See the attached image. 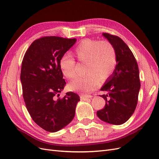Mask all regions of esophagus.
Returning <instances> with one entry per match:
<instances>
[{
    "label": "esophagus",
    "instance_id": "esophagus-1",
    "mask_svg": "<svg viewBox=\"0 0 159 159\" xmlns=\"http://www.w3.org/2000/svg\"><path fill=\"white\" fill-rule=\"evenodd\" d=\"M92 97V96H90V95H87V94H80V100H82V101H85V100H87L88 98H90Z\"/></svg>",
    "mask_w": 159,
    "mask_h": 159
}]
</instances>
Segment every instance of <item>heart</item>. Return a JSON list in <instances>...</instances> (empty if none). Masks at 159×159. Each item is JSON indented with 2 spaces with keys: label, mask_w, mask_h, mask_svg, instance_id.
I'll use <instances>...</instances> for the list:
<instances>
[{
  "label": "heart",
  "mask_w": 159,
  "mask_h": 159,
  "mask_svg": "<svg viewBox=\"0 0 159 159\" xmlns=\"http://www.w3.org/2000/svg\"><path fill=\"white\" fill-rule=\"evenodd\" d=\"M72 54L80 62H85L86 74L70 81L69 88L72 91L91 93L98 87L99 80H106L116 66L115 48L108 40L84 39L73 49ZM59 65L62 75L66 79H71L75 75L76 62L69 54L61 57Z\"/></svg>",
  "instance_id": "b5f03b06"
}]
</instances>
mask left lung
<instances>
[{"label":"left lung","instance_id":"1","mask_svg":"<svg viewBox=\"0 0 159 159\" xmlns=\"http://www.w3.org/2000/svg\"><path fill=\"white\" fill-rule=\"evenodd\" d=\"M102 36L115 48L117 62L114 72L101 89L107 93L100 95L106 104L97 115L104 122L119 125L130 119L137 105L140 89L139 67L132 51L120 38L108 33Z\"/></svg>","mask_w":159,"mask_h":159}]
</instances>
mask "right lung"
Returning <instances> with one entry per match:
<instances>
[{
	"mask_svg": "<svg viewBox=\"0 0 159 159\" xmlns=\"http://www.w3.org/2000/svg\"><path fill=\"white\" fill-rule=\"evenodd\" d=\"M76 41V39L44 37L30 44L22 60L20 81L27 111L36 123L50 133L70 123L80 101L73 92L58 98L66 84L60 60Z\"/></svg>",
	"mask_w": 159,
	"mask_h": 159,
	"instance_id": "1",
	"label": "right lung"
}]
</instances>
